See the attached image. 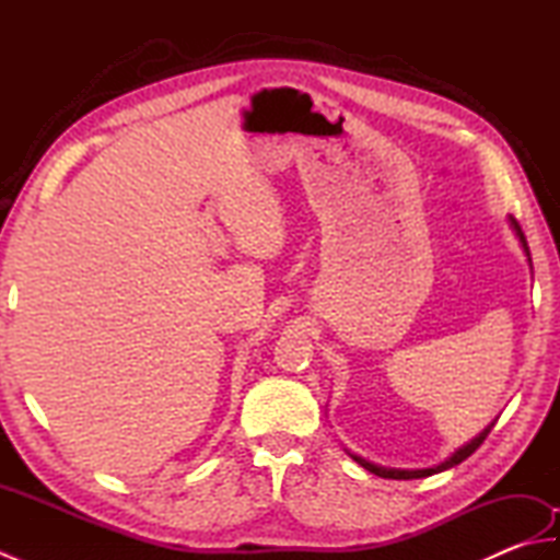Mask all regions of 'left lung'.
<instances>
[{
    "label": "left lung",
    "instance_id": "obj_1",
    "mask_svg": "<svg viewBox=\"0 0 560 560\" xmlns=\"http://www.w3.org/2000/svg\"><path fill=\"white\" fill-rule=\"evenodd\" d=\"M510 221H513L515 231H517V235H520V243H522V247H525V253H527V257H529V247H527V237H525V233H522L520 223H517L515 219H510ZM529 261H532V259H529ZM491 428H493V423H491L489 428H486V431H483L479 438H474L469 445H464V447H462V450H457L455 455H452L450 459H445L443 464H438V467H433V469H416V471H404V469H385V467H375V464L365 462V459L355 457V455H351V457H353L355 462H359L361 467H365L368 471H373L375 477H383V479H423V477H431V474H438V471H445V469H450V467H455V464H459V462L467 459L469 455H474V452H477V450L481 447L483 440L489 438Z\"/></svg>",
    "mask_w": 560,
    "mask_h": 560
}]
</instances>
